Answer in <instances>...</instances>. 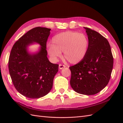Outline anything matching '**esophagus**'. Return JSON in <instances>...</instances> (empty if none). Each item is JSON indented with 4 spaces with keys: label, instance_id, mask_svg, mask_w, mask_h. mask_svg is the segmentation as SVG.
Returning <instances> with one entry per match:
<instances>
[{
    "label": "esophagus",
    "instance_id": "esophagus-1",
    "mask_svg": "<svg viewBox=\"0 0 123 123\" xmlns=\"http://www.w3.org/2000/svg\"><path fill=\"white\" fill-rule=\"evenodd\" d=\"M66 67V66L65 65H63L62 64H59V69H62Z\"/></svg>",
    "mask_w": 123,
    "mask_h": 123
}]
</instances>
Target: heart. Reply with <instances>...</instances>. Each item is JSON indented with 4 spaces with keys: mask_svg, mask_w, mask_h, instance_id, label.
Masks as SVG:
<instances>
[{
    "mask_svg": "<svg viewBox=\"0 0 123 123\" xmlns=\"http://www.w3.org/2000/svg\"><path fill=\"white\" fill-rule=\"evenodd\" d=\"M89 41L87 36L76 31H66L55 35L52 43L47 46L48 53L54 61L64 57L72 64H77L85 58L88 50Z\"/></svg>",
    "mask_w": 123,
    "mask_h": 123,
    "instance_id": "obj_1",
    "label": "heart"
}]
</instances>
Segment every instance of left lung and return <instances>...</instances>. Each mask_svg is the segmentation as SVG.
I'll use <instances>...</instances> for the list:
<instances>
[{"mask_svg":"<svg viewBox=\"0 0 123 123\" xmlns=\"http://www.w3.org/2000/svg\"><path fill=\"white\" fill-rule=\"evenodd\" d=\"M89 44L85 58L69 67L70 85L80 94L98 93L108 84L113 65V58L108 41L101 34L84 27Z\"/></svg>","mask_w":123,"mask_h":123,"instance_id":"obj_1","label":"left lung"}]
</instances>
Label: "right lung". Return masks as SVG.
<instances>
[{"label":"right lung","mask_w":123,"mask_h":123,"mask_svg":"<svg viewBox=\"0 0 123 123\" xmlns=\"http://www.w3.org/2000/svg\"><path fill=\"white\" fill-rule=\"evenodd\" d=\"M50 29L36 27L27 32L14 43L9 59V70L15 88L30 98H39L47 95L53 86L58 65L47 57L46 44ZM40 44L39 51L29 53V45Z\"/></svg>","instance_id":"obj_1"}]
</instances>
